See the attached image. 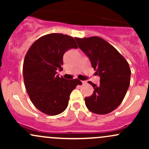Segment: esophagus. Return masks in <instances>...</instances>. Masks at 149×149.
Masks as SVG:
<instances>
[{"instance_id":"34e87169","label":"esophagus","mask_w":149,"mask_h":149,"mask_svg":"<svg viewBox=\"0 0 149 149\" xmlns=\"http://www.w3.org/2000/svg\"><path fill=\"white\" fill-rule=\"evenodd\" d=\"M82 83H83V85H85V84H86L87 82H86V81H82Z\"/></svg>"}]
</instances>
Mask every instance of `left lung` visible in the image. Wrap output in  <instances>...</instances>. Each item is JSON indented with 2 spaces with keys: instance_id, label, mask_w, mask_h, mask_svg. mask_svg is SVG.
<instances>
[{
  "instance_id": "obj_1",
  "label": "left lung",
  "mask_w": 149,
  "mask_h": 149,
  "mask_svg": "<svg viewBox=\"0 0 149 149\" xmlns=\"http://www.w3.org/2000/svg\"><path fill=\"white\" fill-rule=\"evenodd\" d=\"M78 47L90 58L100 84L88 81L93 94L85 97V105L90 111L107 114L121 104L130 86L131 70L128 62L113 46L102 38H75Z\"/></svg>"
}]
</instances>
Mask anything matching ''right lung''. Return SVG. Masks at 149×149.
<instances>
[{"label": "right lung", "instance_id": "add662e5", "mask_svg": "<svg viewBox=\"0 0 149 149\" xmlns=\"http://www.w3.org/2000/svg\"><path fill=\"white\" fill-rule=\"evenodd\" d=\"M71 48H78L73 37L62 33H49L39 38L26 54L23 77L31 102L40 111L55 116L64 111L71 92L82 83L78 78L59 77L63 55Z\"/></svg>", "mask_w": 149, "mask_h": 149}]
</instances>
